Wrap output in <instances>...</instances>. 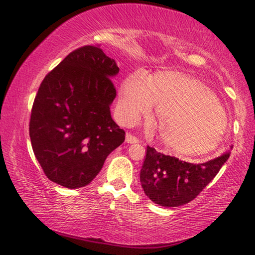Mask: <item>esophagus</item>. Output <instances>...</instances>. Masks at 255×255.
<instances>
[{"label": "esophagus", "mask_w": 255, "mask_h": 255, "mask_svg": "<svg viewBox=\"0 0 255 255\" xmlns=\"http://www.w3.org/2000/svg\"><path fill=\"white\" fill-rule=\"evenodd\" d=\"M138 141H139V139H138L136 136H133V135H131V133H129V132L126 133V143H128V144H136V143H138Z\"/></svg>", "instance_id": "1"}]
</instances>
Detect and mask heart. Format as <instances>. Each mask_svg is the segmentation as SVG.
I'll list each match as a JSON object with an SVG mask.
<instances>
[{
  "label": "heart",
  "mask_w": 255,
  "mask_h": 255,
  "mask_svg": "<svg viewBox=\"0 0 255 255\" xmlns=\"http://www.w3.org/2000/svg\"><path fill=\"white\" fill-rule=\"evenodd\" d=\"M153 105L159 114L158 133L167 149L180 156L213 150L225 133L228 119L215 94L196 79L161 72L152 80L132 73L120 89L119 109L129 122L147 116Z\"/></svg>",
  "instance_id": "b5f03b06"
}]
</instances>
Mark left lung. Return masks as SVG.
<instances>
[{
  "instance_id": "left-lung-1",
  "label": "left lung",
  "mask_w": 255,
  "mask_h": 255,
  "mask_svg": "<svg viewBox=\"0 0 255 255\" xmlns=\"http://www.w3.org/2000/svg\"><path fill=\"white\" fill-rule=\"evenodd\" d=\"M230 157V152L201 164L164 155L147 146L140 170L145 195L163 207H179L199 195Z\"/></svg>"
}]
</instances>
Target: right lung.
<instances>
[{"label":"right lung","instance_id":"add662e5","mask_svg":"<svg viewBox=\"0 0 255 255\" xmlns=\"http://www.w3.org/2000/svg\"><path fill=\"white\" fill-rule=\"evenodd\" d=\"M115 59L98 46L68 54L41 82L34 98L29 133L47 178L68 189L85 187L108 155L125 140L111 118L117 75Z\"/></svg>","mask_w":255,"mask_h":255}]
</instances>
